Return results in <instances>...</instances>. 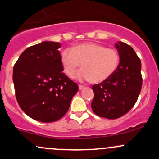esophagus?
<instances>
[{"label":"esophagus","mask_w":159,"mask_h":159,"mask_svg":"<svg viewBox=\"0 0 159 159\" xmlns=\"http://www.w3.org/2000/svg\"><path fill=\"white\" fill-rule=\"evenodd\" d=\"M78 88H79L80 90H84V89H85V87H84V86L79 85V87H78Z\"/></svg>","instance_id":"esophagus-1"}]
</instances>
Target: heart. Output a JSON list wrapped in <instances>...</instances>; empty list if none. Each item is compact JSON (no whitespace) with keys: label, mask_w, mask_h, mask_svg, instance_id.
I'll list each match as a JSON object with an SVG mask.
<instances>
[{"label":"heart","mask_w":159,"mask_h":159,"mask_svg":"<svg viewBox=\"0 0 159 159\" xmlns=\"http://www.w3.org/2000/svg\"><path fill=\"white\" fill-rule=\"evenodd\" d=\"M80 63L82 70L76 78L81 81L101 83L114 73L120 63V55L114 48H105L96 43H82L66 48L61 54L63 72L69 78H74Z\"/></svg>","instance_id":"b5f03b06"}]
</instances>
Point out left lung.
Returning <instances> with one entry per match:
<instances>
[{
  "mask_svg": "<svg viewBox=\"0 0 159 159\" xmlns=\"http://www.w3.org/2000/svg\"><path fill=\"white\" fill-rule=\"evenodd\" d=\"M120 63L106 81L92 87V110L98 116L114 120L129 112L138 100L142 87L141 62L130 45L115 43Z\"/></svg>",
  "mask_w": 159,
  "mask_h": 159,
  "instance_id": "8db88e82",
  "label": "left lung"
}]
</instances>
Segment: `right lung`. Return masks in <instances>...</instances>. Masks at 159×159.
Listing matches in <instances>:
<instances>
[{"label": "right lung", "instance_id": "right-lung-1", "mask_svg": "<svg viewBox=\"0 0 159 159\" xmlns=\"http://www.w3.org/2000/svg\"><path fill=\"white\" fill-rule=\"evenodd\" d=\"M61 43L44 41L29 47L13 67L12 80L20 107L27 116L52 123L66 114L78 84L63 72Z\"/></svg>", "mask_w": 159, "mask_h": 159}]
</instances>
